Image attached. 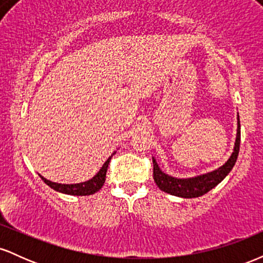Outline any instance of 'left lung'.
<instances>
[{
	"mask_svg": "<svg viewBox=\"0 0 263 263\" xmlns=\"http://www.w3.org/2000/svg\"><path fill=\"white\" fill-rule=\"evenodd\" d=\"M240 140H241V131H240V117L237 115V134L236 141H235V147L232 151V155L228 162L224 165L218 168V170L209 172V173L201 174L193 178H176L165 174L161 171V168L157 164L156 159H153V179L158 188L163 192L168 193L171 195H176L180 198H198L201 195L206 194L209 190L215 188L218 184L221 182L224 178L230 173V171L234 168L236 163L238 151H240Z\"/></svg>",
	"mask_w": 263,
	"mask_h": 263,
	"instance_id": "1",
	"label": "left lung"
}]
</instances>
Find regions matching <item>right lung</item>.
Segmentation results:
<instances>
[{
	"label": "right lung",
	"instance_id": "1",
	"mask_svg": "<svg viewBox=\"0 0 263 263\" xmlns=\"http://www.w3.org/2000/svg\"><path fill=\"white\" fill-rule=\"evenodd\" d=\"M115 155V152L112 153ZM112 155L107 158V161L104 163V165L101 167V170L98 172V173L93 176L91 179L86 180V182L83 183H77V184H60V183H54L50 182V180L45 179L44 177H42L39 174V177L43 179V182L49 185L50 188L57 190V192L63 193V194H69V195H90L93 194V193L99 192L104 185L105 179H106V172H107V167L110 164L111 158H112Z\"/></svg>",
	"mask_w": 263,
	"mask_h": 263
}]
</instances>
